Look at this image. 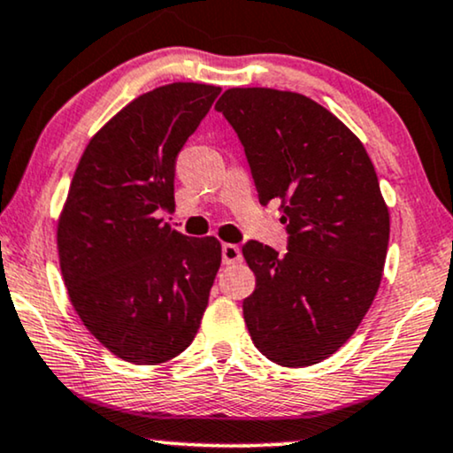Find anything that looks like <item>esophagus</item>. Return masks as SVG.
Segmentation results:
<instances>
[{
    "instance_id": "1",
    "label": "esophagus",
    "mask_w": 453,
    "mask_h": 453,
    "mask_svg": "<svg viewBox=\"0 0 453 453\" xmlns=\"http://www.w3.org/2000/svg\"><path fill=\"white\" fill-rule=\"evenodd\" d=\"M221 259L226 265H234V263L242 261V250L236 244H223L221 246Z\"/></svg>"
}]
</instances>
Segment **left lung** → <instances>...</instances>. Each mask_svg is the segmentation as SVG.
<instances>
[{
	"label": "left lung",
	"mask_w": 453,
	"mask_h": 453,
	"mask_svg": "<svg viewBox=\"0 0 453 453\" xmlns=\"http://www.w3.org/2000/svg\"><path fill=\"white\" fill-rule=\"evenodd\" d=\"M215 108L242 142L259 203L278 200L288 250L250 240L257 286L242 303L255 347L284 368L339 351L374 301L388 246V207L359 137L295 91L232 88Z\"/></svg>",
	"instance_id": "1"
}]
</instances>
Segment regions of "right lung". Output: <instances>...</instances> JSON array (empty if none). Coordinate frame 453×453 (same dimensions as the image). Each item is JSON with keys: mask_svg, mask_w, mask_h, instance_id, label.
<instances>
[{"mask_svg": "<svg viewBox=\"0 0 453 453\" xmlns=\"http://www.w3.org/2000/svg\"><path fill=\"white\" fill-rule=\"evenodd\" d=\"M217 85L169 83L121 108L89 140L58 219L68 299L85 328L129 364L157 365L190 345L221 265L213 236L171 230L175 158Z\"/></svg>", "mask_w": 453, "mask_h": 453, "instance_id": "1", "label": "right lung"}]
</instances>
